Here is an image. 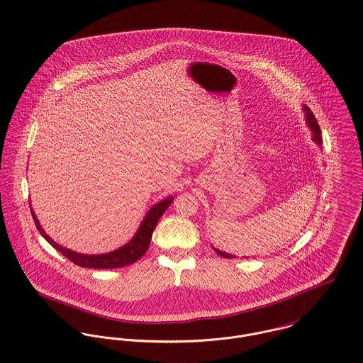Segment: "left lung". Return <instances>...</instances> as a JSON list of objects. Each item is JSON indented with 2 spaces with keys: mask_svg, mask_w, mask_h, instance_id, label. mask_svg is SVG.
I'll list each match as a JSON object with an SVG mask.
<instances>
[{
  "mask_svg": "<svg viewBox=\"0 0 363 363\" xmlns=\"http://www.w3.org/2000/svg\"><path fill=\"white\" fill-rule=\"evenodd\" d=\"M305 110H306V120H308V123H309V126H311L312 132L315 133V135H313V140H315L318 145H320V143H322V138H320L322 130H320V126H319V123L316 121V118H315L313 113H312L308 107H305ZM214 250H216L220 256H223V257H233L231 255L224 253V252H221V250H218V249H214Z\"/></svg>",
  "mask_w": 363,
  "mask_h": 363,
  "instance_id": "left-lung-1",
  "label": "left lung"
}]
</instances>
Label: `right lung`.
Masks as SVG:
<instances>
[{
  "label": "right lung",
  "instance_id": "add662e5",
  "mask_svg": "<svg viewBox=\"0 0 363 363\" xmlns=\"http://www.w3.org/2000/svg\"><path fill=\"white\" fill-rule=\"evenodd\" d=\"M171 203H172V198H167L165 201H162L160 203H157L155 207H152V210L145 217V220H143L139 231L133 237V240L129 243H126L125 246L120 247V249H117L111 253H106V255H79V253H75L69 249H65V247L57 245L43 231V228H41L35 213L32 211V208H30V211H32V216H33V220H35V224H36L39 233L52 247H55L68 260H71L72 263H75L81 267L100 269L101 270V269H118V267L132 264L136 260H139L146 253V250L150 245V240H152L153 231L157 225V221L160 220V217Z\"/></svg>",
  "mask_w": 363,
  "mask_h": 363
}]
</instances>
